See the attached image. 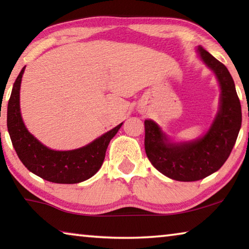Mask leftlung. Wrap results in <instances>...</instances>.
I'll return each instance as SVG.
<instances>
[{
    "label": "left lung",
    "mask_w": 249,
    "mask_h": 249,
    "mask_svg": "<svg viewBox=\"0 0 249 249\" xmlns=\"http://www.w3.org/2000/svg\"><path fill=\"white\" fill-rule=\"evenodd\" d=\"M202 60L220 82V109L203 137L187 142H171L151 120L145 121V150L156 169L177 181L201 180L224 165L242 126V107L234 80L226 67L202 47Z\"/></svg>",
    "instance_id": "1"
}]
</instances>
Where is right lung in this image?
I'll return each mask as SVG.
<instances>
[{
    "label": "right lung",
    "mask_w": 249,
    "mask_h": 249,
    "mask_svg": "<svg viewBox=\"0 0 249 249\" xmlns=\"http://www.w3.org/2000/svg\"><path fill=\"white\" fill-rule=\"evenodd\" d=\"M25 67L16 78L7 105V129L20 161L33 174L54 183H79L94 176L102 166L109 141L123 123L81 148L53 150L25 127L19 109V89Z\"/></svg>",
    "instance_id": "right-lung-1"
}]
</instances>
